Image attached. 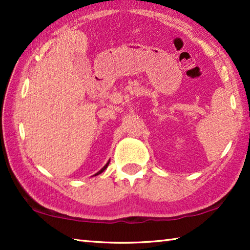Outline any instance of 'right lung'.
Listing matches in <instances>:
<instances>
[{
  "instance_id": "obj_1",
  "label": "right lung",
  "mask_w": 250,
  "mask_h": 250,
  "mask_svg": "<svg viewBox=\"0 0 250 250\" xmlns=\"http://www.w3.org/2000/svg\"><path fill=\"white\" fill-rule=\"evenodd\" d=\"M109 162H110V161H108V163H107V164H105V166H104V167L103 168H101V170H100L99 172H97L95 175H98V174H100V173H103V172H104V171L105 170V168H107V167H108V166H109Z\"/></svg>"
}]
</instances>
